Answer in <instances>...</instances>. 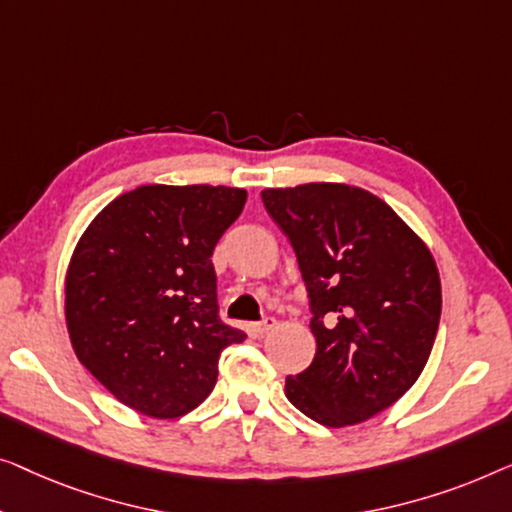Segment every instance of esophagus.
Wrapping results in <instances>:
<instances>
[{
  "mask_svg": "<svg viewBox=\"0 0 512 512\" xmlns=\"http://www.w3.org/2000/svg\"><path fill=\"white\" fill-rule=\"evenodd\" d=\"M276 325H278L276 318H271V315H266V318H262L259 322H255L253 329L257 331V334H269L271 329H276Z\"/></svg>",
  "mask_w": 512,
  "mask_h": 512,
  "instance_id": "esophagus-1",
  "label": "esophagus"
}]
</instances>
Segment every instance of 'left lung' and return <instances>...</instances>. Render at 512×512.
Returning <instances> with one entry per match:
<instances>
[{"label": "left lung", "mask_w": 512, "mask_h": 512, "mask_svg": "<svg viewBox=\"0 0 512 512\" xmlns=\"http://www.w3.org/2000/svg\"><path fill=\"white\" fill-rule=\"evenodd\" d=\"M262 201L297 253L318 343L311 366L287 376L285 397L325 427L369 420L413 387L434 348V257L362 187H276Z\"/></svg>", "instance_id": "1"}]
</instances>
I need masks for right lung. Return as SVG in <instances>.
Here are the masks:
<instances>
[{
	"instance_id": "right-lung-1",
	"label": "right lung",
	"mask_w": 512,
	"mask_h": 512,
	"mask_svg": "<svg viewBox=\"0 0 512 512\" xmlns=\"http://www.w3.org/2000/svg\"><path fill=\"white\" fill-rule=\"evenodd\" d=\"M246 199L225 185H143L85 229L64 287L69 338L125 406L190 413L213 392L222 350L246 338L220 320L211 262Z\"/></svg>"
}]
</instances>
